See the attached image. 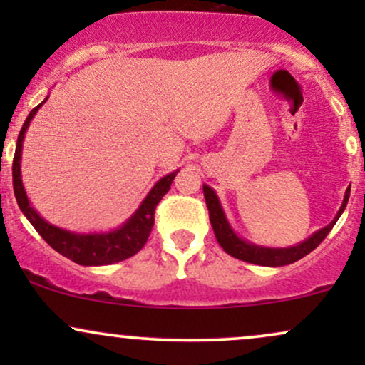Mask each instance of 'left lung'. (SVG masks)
<instances>
[{"instance_id":"obj_1","label":"left lung","mask_w":365,"mask_h":365,"mask_svg":"<svg viewBox=\"0 0 365 365\" xmlns=\"http://www.w3.org/2000/svg\"><path fill=\"white\" fill-rule=\"evenodd\" d=\"M204 197H206V204L209 209V220H211L212 230H215V235L220 242V245L223 247L226 254L233 255V257L240 259V261L257 264V266H267V267H279V266H288V264L299 261V259L305 257L307 254H311L317 245L324 240L326 235L331 232L334 225H336L338 217L341 216V212L345 211L346 202H349L350 197V187L346 188L345 197H343L341 207L338 209L336 216L333 217L329 225H326L324 228L314 232L311 237L305 238L300 244L292 245V247H264L252 244V242L245 240L240 235H237L235 230L230 225L228 217L225 215V209L221 206L220 197L215 192V188H211L204 183L202 185Z\"/></svg>"}]
</instances>
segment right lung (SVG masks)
I'll return each mask as SVG.
<instances>
[{"instance_id":"right-lung-1","label":"right lung","mask_w":365,"mask_h":365,"mask_svg":"<svg viewBox=\"0 0 365 365\" xmlns=\"http://www.w3.org/2000/svg\"><path fill=\"white\" fill-rule=\"evenodd\" d=\"M48 98L49 96H46L44 101L37 104L34 110L29 113L27 120H25L22 130H20L19 133V139H16L14 158V192L16 204H19L24 216L29 220V223L37 230V233H39L56 252L68 257L70 261L81 264V266H108V264L125 261V259L135 255L142 247L145 245L154 225V211H156V206L159 204V200L163 199V195L170 190L171 182L177 177L180 170L171 171V173L159 178L153 185V188L148 192V195L144 197L140 206L135 209V212H133L123 225L115 230H110V232H70V230L48 223V221L32 207L31 200H29L27 197V192H25L24 188L22 168H20V165H22V148L25 132H27L29 125H31L36 113L39 111V108L48 101Z\"/></svg>"}]
</instances>
